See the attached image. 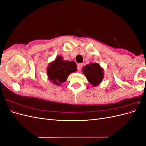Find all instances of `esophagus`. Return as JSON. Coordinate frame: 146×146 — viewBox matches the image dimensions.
Segmentation results:
<instances>
[{
    "instance_id": "1",
    "label": "esophagus",
    "mask_w": 146,
    "mask_h": 146,
    "mask_svg": "<svg viewBox=\"0 0 146 146\" xmlns=\"http://www.w3.org/2000/svg\"><path fill=\"white\" fill-rule=\"evenodd\" d=\"M82 66H83L82 64H78L77 65V69L78 70H80L82 69Z\"/></svg>"
}]
</instances>
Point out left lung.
Here are the masks:
<instances>
[{
  "label": "left lung",
  "mask_w": 146,
  "mask_h": 146,
  "mask_svg": "<svg viewBox=\"0 0 146 146\" xmlns=\"http://www.w3.org/2000/svg\"><path fill=\"white\" fill-rule=\"evenodd\" d=\"M83 72L88 81L94 86L99 85L104 78L103 70L98 63H92L84 66Z\"/></svg>",
  "instance_id": "8db88e82"
}]
</instances>
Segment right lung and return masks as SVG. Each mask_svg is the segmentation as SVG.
Wrapping results in <instances>:
<instances>
[{
	"label": "right lung",
	"instance_id": "1",
	"mask_svg": "<svg viewBox=\"0 0 146 146\" xmlns=\"http://www.w3.org/2000/svg\"><path fill=\"white\" fill-rule=\"evenodd\" d=\"M77 70V65L74 61H64L61 56L50 64L47 68L48 79L56 85L66 82L68 76Z\"/></svg>",
	"mask_w": 146,
	"mask_h": 146
}]
</instances>
